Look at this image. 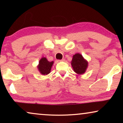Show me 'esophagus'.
Masks as SVG:
<instances>
[{"label": "esophagus", "instance_id": "1", "mask_svg": "<svg viewBox=\"0 0 123 123\" xmlns=\"http://www.w3.org/2000/svg\"><path fill=\"white\" fill-rule=\"evenodd\" d=\"M59 61H60V62H64L65 61V59H62V60H59Z\"/></svg>", "mask_w": 123, "mask_h": 123}]
</instances>
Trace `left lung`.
Listing matches in <instances>:
<instances>
[{"mask_svg": "<svg viewBox=\"0 0 123 123\" xmlns=\"http://www.w3.org/2000/svg\"><path fill=\"white\" fill-rule=\"evenodd\" d=\"M71 65L74 72L78 74H83L88 68V62L80 53H77L73 56Z\"/></svg>", "mask_w": 123, "mask_h": 123, "instance_id": "obj_1", "label": "left lung"}]
</instances>
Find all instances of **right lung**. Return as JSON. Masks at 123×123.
<instances>
[{"label":"right lung","mask_w":123,"mask_h":123,"mask_svg":"<svg viewBox=\"0 0 123 123\" xmlns=\"http://www.w3.org/2000/svg\"><path fill=\"white\" fill-rule=\"evenodd\" d=\"M54 62H49L45 57H43L38 62L37 67L38 70L42 75H48L51 72V69Z\"/></svg>","instance_id":"right-lung-1"}]
</instances>
